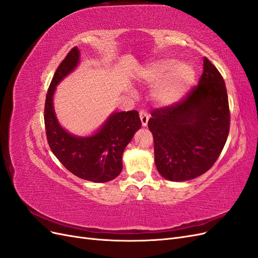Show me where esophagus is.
I'll return each mask as SVG.
<instances>
[{
  "instance_id": "1",
  "label": "esophagus",
  "mask_w": 258,
  "mask_h": 258,
  "mask_svg": "<svg viewBox=\"0 0 258 258\" xmlns=\"http://www.w3.org/2000/svg\"><path fill=\"white\" fill-rule=\"evenodd\" d=\"M139 114H140V119H141V122H142V126L146 127L147 126V122H148V119H150V116H148L147 112H145L144 110L140 111Z\"/></svg>"
}]
</instances>
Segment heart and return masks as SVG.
Masks as SVG:
<instances>
[{
  "instance_id": "obj_1",
  "label": "heart",
  "mask_w": 258,
  "mask_h": 258,
  "mask_svg": "<svg viewBox=\"0 0 258 258\" xmlns=\"http://www.w3.org/2000/svg\"><path fill=\"white\" fill-rule=\"evenodd\" d=\"M142 80L150 86L155 101L160 105H171L181 100L195 81L194 69L187 63H176L174 59H161L148 66Z\"/></svg>"
}]
</instances>
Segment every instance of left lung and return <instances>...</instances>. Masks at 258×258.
Instances as JSON below:
<instances>
[{
	"instance_id": "8db88e82",
	"label": "left lung",
	"mask_w": 258,
	"mask_h": 258,
	"mask_svg": "<svg viewBox=\"0 0 258 258\" xmlns=\"http://www.w3.org/2000/svg\"><path fill=\"white\" fill-rule=\"evenodd\" d=\"M229 124L225 82L205 57L197 87L179 102L156 108L148 120L158 172L173 182L206 173L223 151Z\"/></svg>"
}]
</instances>
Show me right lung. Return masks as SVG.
<instances>
[{"label": "right lung", "mask_w": 258, "mask_h": 258, "mask_svg": "<svg viewBox=\"0 0 258 258\" xmlns=\"http://www.w3.org/2000/svg\"><path fill=\"white\" fill-rule=\"evenodd\" d=\"M80 57V49L72 48L53 74L45 101L46 136L51 152L70 172L86 181L104 183L121 172L122 153L142 122L138 111H128L112 113L88 137L74 136L61 127L54 113L53 93L56 86L79 66Z\"/></svg>", "instance_id": "obj_1"}]
</instances>
